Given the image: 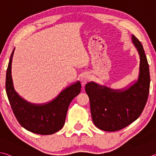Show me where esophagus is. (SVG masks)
<instances>
[{
    "instance_id": "34e87169",
    "label": "esophagus",
    "mask_w": 156,
    "mask_h": 156,
    "mask_svg": "<svg viewBox=\"0 0 156 156\" xmlns=\"http://www.w3.org/2000/svg\"><path fill=\"white\" fill-rule=\"evenodd\" d=\"M89 76H87V75H85V76H83V77H82L81 78V80L83 81V83H86L87 82L89 81Z\"/></svg>"
}]
</instances>
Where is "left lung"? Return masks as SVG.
Segmentation results:
<instances>
[{
    "instance_id": "obj_1",
    "label": "left lung",
    "mask_w": 156,
    "mask_h": 156,
    "mask_svg": "<svg viewBox=\"0 0 156 156\" xmlns=\"http://www.w3.org/2000/svg\"><path fill=\"white\" fill-rule=\"evenodd\" d=\"M132 39L140 56L138 80L126 89H112L94 82L85 86L93 123L104 131H118L134 122L141 115L148 99L149 64L140 41L133 35Z\"/></svg>"
}]
</instances>
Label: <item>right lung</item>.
I'll list each match as a JSON object with an SVG mask.
<instances>
[{"label":"right lung","instance_id":"obj_1","mask_svg":"<svg viewBox=\"0 0 156 156\" xmlns=\"http://www.w3.org/2000/svg\"><path fill=\"white\" fill-rule=\"evenodd\" d=\"M11 53L6 73V92L13 112L19 123L29 132L41 135H49L63 127L71 101L81 90L79 81L66 88L57 97L48 103L35 104L22 98L14 90L11 77Z\"/></svg>","mask_w":156,"mask_h":156}]
</instances>
